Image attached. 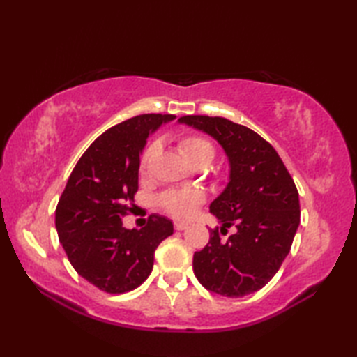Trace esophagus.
<instances>
[{"label": "esophagus", "instance_id": "obj_1", "mask_svg": "<svg viewBox=\"0 0 357 357\" xmlns=\"http://www.w3.org/2000/svg\"><path fill=\"white\" fill-rule=\"evenodd\" d=\"M185 229H188V224H184V222H176V224H174V230H176V231H183Z\"/></svg>", "mask_w": 357, "mask_h": 357}]
</instances>
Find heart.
Segmentation results:
<instances>
[{
  "mask_svg": "<svg viewBox=\"0 0 357 357\" xmlns=\"http://www.w3.org/2000/svg\"><path fill=\"white\" fill-rule=\"evenodd\" d=\"M178 147L181 153L193 165L196 164H210L213 161L216 149L206 136L201 135H185L179 139ZM158 153V142H151L147 149L144 150L139 161V170L144 173L147 172L151 159ZM206 199V195L201 190H170L159 196V207L165 213L176 219H188L195 215L196 208Z\"/></svg>",
  "mask_w": 357,
  "mask_h": 357,
  "instance_id": "heart-1",
  "label": "heart"
}]
</instances>
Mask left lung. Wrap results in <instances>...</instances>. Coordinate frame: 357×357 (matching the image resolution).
Returning a JSON list of instances; mask_svg holds the SVG:
<instances>
[{
  "label": "left lung",
  "instance_id": "8db88e82",
  "mask_svg": "<svg viewBox=\"0 0 357 357\" xmlns=\"http://www.w3.org/2000/svg\"><path fill=\"white\" fill-rule=\"evenodd\" d=\"M179 123L213 136L230 161V183L210 206L222 227L211 229L208 244L193 255L195 276L227 298L252 294L290 253L301 221L298 188L278 151L252 128L204 115ZM231 225L237 231L224 241L220 234Z\"/></svg>",
  "mask_w": 357,
  "mask_h": 357
}]
</instances>
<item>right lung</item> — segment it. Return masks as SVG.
<instances>
[{"label": "right lung", "mask_w": 357, "mask_h": 357, "mask_svg": "<svg viewBox=\"0 0 357 357\" xmlns=\"http://www.w3.org/2000/svg\"><path fill=\"white\" fill-rule=\"evenodd\" d=\"M174 115L147 113L105 130L90 144L58 201L55 225L72 267L101 291L135 290L153 268L155 250L173 234V224L151 215L141 230L123 218L138 192L139 155L150 132Z\"/></svg>", "instance_id": "1"}]
</instances>
